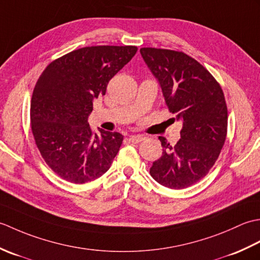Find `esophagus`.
Instances as JSON below:
<instances>
[{"label":"esophagus","mask_w":260,"mask_h":260,"mask_svg":"<svg viewBox=\"0 0 260 260\" xmlns=\"http://www.w3.org/2000/svg\"><path fill=\"white\" fill-rule=\"evenodd\" d=\"M128 141L132 142V143H134V144H137V143H140V142L143 141V136L142 135H132V136H129Z\"/></svg>","instance_id":"esophagus-1"}]
</instances>
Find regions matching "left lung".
Wrapping results in <instances>:
<instances>
[{
	"label": "left lung",
	"instance_id": "left-lung-1",
	"mask_svg": "<svg viewBox=\"0 0 260 260\" xmlns=\"http://www.w3.org/2000/svg\"><path fill=\"white\" fill-rule=\"evenodd\" d=\"M140 52L170 112L182 121L175 145L158 137L163 153L150 173L163 186L184 189L204 178L221 152L228 126L223 91L201 63L183 52L155 48H142Z\"/></svg>",
	"mask_w": 260,
	"mask_h": 260
}]
</instances>
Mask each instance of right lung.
Wrapping results in <instances>:
<instances>
[{"label":"right lung","mask_w":260,"mask_h":260,"mask_svg":"<svg viewBox=\"0 0 260 260\" xmlns=\"http://www.w3.org/2000/svg\"><path fill=\"white\" fill-rule=\"evenodd\" d=\"M133 46L85 47L54 60L39 77L31 99V128L46 163L60 178L82 184L106 173L124 136L99 129L88 117L92 102L135 56Z\"/></svg>","instance_id":"right-lung-1"}]
</instances>
